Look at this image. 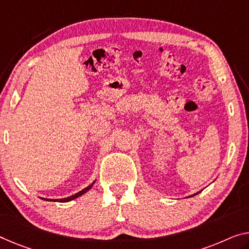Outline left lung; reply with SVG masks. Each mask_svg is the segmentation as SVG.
<instances>
[{
  "label": "left lung",
  "instance_id": "obj_1",
  "mask_svg": "<svg viewBox=\"0 0 249 249\" xmlns=\"http://www.w3.org/2000/svg\"><path fill=\"white\" fill-rule=\"evenodd\" d=\"M198 194V193H197ZM197 194H195V195H197ZM195 195H194V196H195Z\"/></svg>",
  "mask_w": 249,
  "mask_h": 249
}]
</instances>
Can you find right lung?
I'll use <instances>...</instances> for the list:
<instances>
[{
    "mask_svg": "<svg viewBox=\"0 0 249 249\" xmlns=\"http://www.w3.org/2000/svg\"><path fill=\"white\" fill-rule=\"evenodd\" d=\"M95 181H93L92 183H91V185H89L87 187V188H85L83 190H81V191H79L78 194H75V195H72V196H70V197H68V198H63V199H55V200H53V201H60V202H67V201H70V200H72V199H75V198H78V197H80L81 196V195H83L85 193H87L88 190H90L91 189V187L93 186V183H94ZM42 199H43V198H42ZM45 200H51L52 201V199H45Z\"/></svg>",
    "mask_w": 249,
    "mask_h": 249,
    "instance_id": "add662e5",
    "label": "right lung"
}]
</instances>
